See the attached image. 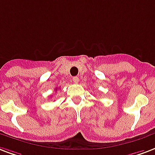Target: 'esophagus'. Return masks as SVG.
<instances>
[{"mask_svg": "<svg viewBox=\"0 0 155 155\" xmlns=\"http://www.w3.org/2000/svg\"><path fill=\"white\" fill-rule=\"evenodd\" d=\"M72 80H73V82L75 83V84H78V83H79V80H80V79H79V77H77V76H75V77H73Z\"/></svg>", "mask_w": 155, "mask_h": 155, "instance_id": "1", "label": "esophagus"}]
</instances>
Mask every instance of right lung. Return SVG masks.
<instances>
[{
    "mask_svg": "<svg viewBox=\"0 0 155 155\" xmlns=\"http://www.w3.org/2000/svg\"><path fill=\"white\" fill-rule=\"evenodd\" d=\"M55 90H58V88H55Z\"/></svg>",
    "mask_w": 155,
    "mask_h": 155,
    "instance_id": "1",
    "label": "right lung"
}]
</instances>
